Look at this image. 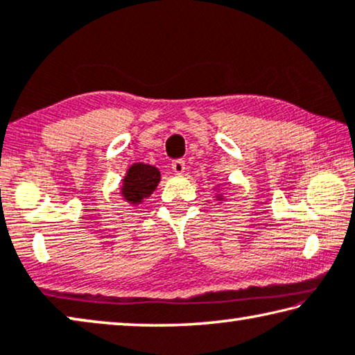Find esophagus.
Returning a JSON list of instances; mask_svg holds the SVG:
<instances>
[{
  "instance_id": "1",
  "label": "esophagus",
  "mask_w": 355,
  "mask_h": 355,
  "mask_svg": "<svg viewBox=\"0 0 355 355\" xmlns=\"http://www.w3.org/2000/svg\"><path fill=\"white\" fill-rule=\"evenodd\" d=\"M172 171L175 173H183L184 172V161L183 159H173L172 161Z\"/></svg>"
}]
</instances>
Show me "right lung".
Instances as JSON below:
<instances>
[{"label":"right lung","mask_w":355,"mask_h":355,"mask_svg":"<svg viewBox=\"0 0 355 355\" xmlns=\"http://www.w3.org/2000/svg\"><path fill=\"white\" fill-rule=\"evenodd\" d=\"M161 173L156 167L146 166V164H134L124 178L123 194L129 202H140L141 199L155 191L159 183Z\"/></svg>","instance_id":"1"}]
</instances>
